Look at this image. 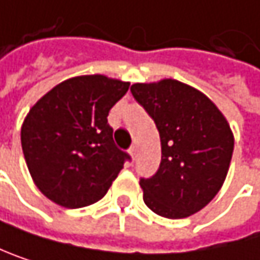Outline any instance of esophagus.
I'll return each mask as SVG.
<instances>
[{
	"mask_svg": "<svg viewBox=\"0 0 260 260\" xmlns=\"http://www.w3.org/2000/svg\"><path fill=\"white\" fill-rule=\"evenodd\" d=\"M130 156H132L133 159H136V156H138V147H136V145H133V147L130 148Z\"/></svg>",
	"mask_w": 260,
	"mask_h": 260,
	"instance_id": "esophagus-1",
	"label": "esophagus"
}]
</instances>
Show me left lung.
<instances>
[{
    "label": "left lung",
    "mask_w": 260,
    "mask_h": 260,
    "mask_svg": "<svg viewBox=\"0 0 260 260\" xmlns=\"http://www.w3.org/2000/svg\"><path fill=\"white\" fill-rule=\"evenodd\" d=\"M130 90L154 119L162 147L157 173L139 182L144 203L170 219L191 216L213 200L227 177L232 128L203 92L179 80L135 83Z\"/></svg>",
    "instance_id": "left-lung-1"
}]
</instances>
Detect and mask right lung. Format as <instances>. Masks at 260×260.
Instances as JSON below:
<instances>
[{"mask_svg": "<svg viewBox=\"0 0 260 260\" xmlns=\"http://www.w3.org/2000/svg\"><path fill=\"white\" fill-rule=\"evenodd\" d=\"M130 83L101 74L68 78L27 113L21 144L38 189L56 204L78 209L101 200L128 157L113 142L109 110Z\"/></svg>", "mask_w": 260, "mask_h": 260, "instance_id": "add662e5", "label": "right lung"}]
</instances>
